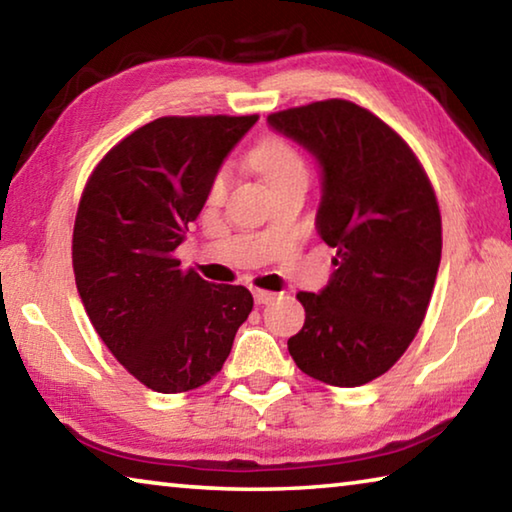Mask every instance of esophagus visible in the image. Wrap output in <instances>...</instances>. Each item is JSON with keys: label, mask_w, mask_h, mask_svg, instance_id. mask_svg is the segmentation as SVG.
<instances>
[{"label": "esophagus", "mask_w": 512, "mask_h": 512, "mask_svg": "<svg viewBox=\"0 0 512 512\" xmlns=\"http://www.w3.org/2000/svg\"><path fill=\"white\" fill-rule=\"evenodd\" d=\"M253 298L257 305H268V302L275 300V293L273 291H262V289H255L253 291Z\"/></svg>", "instance_id": "34e87169"}]
</instances>
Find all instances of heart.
I'll return each mask as SVG.
<instances>
[{
  "label": "heart",
  "mask_w": 512,
  "mask_h": 512,
  "mask_svg": "<svg viewBox=\"0 0 512 512\" xmlns=\"http://www.w3.org/2000/svg\"><path fill=\"white\" fill-rule=\"evenodd\" d=\"M250 162L264 173L268 183H277V180L293 176V173H302L305 171V162H302L300 153L293 149L289 142L280 140V137H268V140L259 142L255 146V151L250 153ZM230 173L228 169H221L216 173L214 183H212V196H221L228 187Z\"/></svg>",
  "instance_id": "obj_1"
}]
</instances>
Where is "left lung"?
<instances>
[{"instance_id":"1","label":"left lung","mask_w":512,"mask_h":512,"mask_svg":"<svg viewBox=\"0 0 512 512\" xmlns=\"http://www.w3.org/2000/svg\"><path fill=\"white\" fill-rule=\"evenodd\" d=\"M266 121L316 160V230L336 250L325 289L298 293L305 325L289 354L329 386L368 384L427 314L443 250L436 194L402 137L357 103L316 101Z\"/></svg>"}]
</instances>
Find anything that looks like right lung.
Returning <instances> with one entry per match:
<instances>
[{
  "instance_id": "obj_1",
  "label": "right lung",
  "mask_w": 512,
  "mask_h": 512,
  "mask_svg": "<svg viewBox=\"0 0 512 512\" xmlns=\"http://www.w3.org/2000/svg\"><path fill=\"white\" fill-rule=\"evenodd\" d=\"M255 121L160 117L110 149L83 189L72 241L76 289L101 341L151 391L207 384L253 309L246 287L185 273L173 250Z\"/></svg>"
}]
</instances>
